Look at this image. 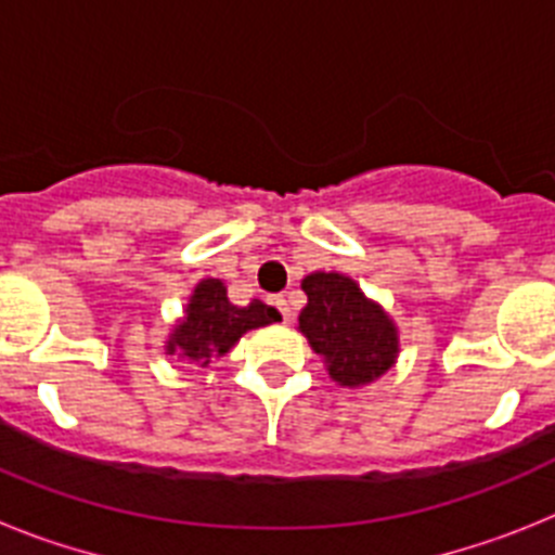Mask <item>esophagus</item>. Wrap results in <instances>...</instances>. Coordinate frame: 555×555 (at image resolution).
<instances>
[{
	"label": "esophagus",
	"mask_w": 555,
	"mask_h": 555,
	"mask_svg": "<svg viewBox=\"0 0 555 555\" xmlns=\"http://www.w3.org/2000/svg\"><path fill=\"white\" fill-rule=\"evenodd\" d=\"M269 302H272L274 308H278V311H281V317L283 320H292V308H288V300L286 297H283V294H278V297H269Z\"/></svg>",
	"instance_id": "34e87169"
}]
</instances>
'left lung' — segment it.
<instances>
[{
  "mask_svg": "<svg viewBox=\"0 0 555 555\" xmlns=\"http://www.w3.org/2000/svg\"><path fill=\"white\" fill-rule=\"evenodd\" d=\"M308 294L300 311V333L322 356L333 384L361 389L384 377L400 356V331L380 302L370 300L341 272H311L302 278Z\"/></svg>",
  "mask_w": 555,
  "mask_h": 555,
  "instance_id": "1",
  "label": "left lung"
}]
</instances>
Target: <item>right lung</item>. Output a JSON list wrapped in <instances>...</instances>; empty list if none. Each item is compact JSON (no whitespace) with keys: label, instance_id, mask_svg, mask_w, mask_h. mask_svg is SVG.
Instances as JSON below:
<instances>
[{"label":"right lung","instance_id":"right-lung-1","mask_svg":"<svg viewBox=\"0 0 555 555\" xmlns=\"http://www.w3.org/2000/svg\"><path fill=\"white\" fill-rule=\"evenodd\" d=\"M281 320V313L261 300L249 306H233L228 286L219 278H205L194 286L183 317L175 322L164 341L166 356L194 366H208L214 358H222L238 345V338L255 327H267Z\"/></svg>","mask_w":555,"mask_h":555}]
</instances>
